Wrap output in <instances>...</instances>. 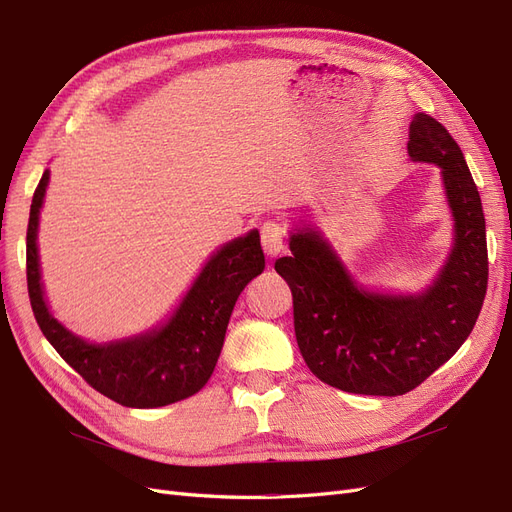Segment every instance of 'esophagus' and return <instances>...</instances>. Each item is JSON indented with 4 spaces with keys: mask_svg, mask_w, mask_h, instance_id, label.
Masks as SVG:
<instances>
[{
    "mask_svg": "<svg viewBox=\"0 0 512 512\" xmlns=\"http://www.w3.org/2000/svg\"><path fill=\"white\" fill-rule=\"evenodd\" d=\"M285 236L287 229L283 223L278 221H266L261 225V246L270 257H276L285 249Z\"/></svg>",
    "mask_w": 512,
    "mask_h": 512,
    "instance_id": "34e87169",
    "label": "esophagus"
}]
</instances>
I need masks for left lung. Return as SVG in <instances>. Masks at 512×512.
<instances>
[{"mask_svg":"<svg viewBox=\"0 0 512 512\" xmlns=\"http://www.w3.org/2000/svg\"><path fill=\"white\" fill-rule=\"evenodd\" d=\"M408 153L436 163L455 217V246L434 287L417 298L355 287L312 229L291 236L274 270L293 295L300 353L319 381L361 395H402L449 361L481 315L489 261L485 214L457 142L430 114H415Z\"/></svg>","mask_w":512,"mask_h":512,"instance_id":"obj_1","label":"left lung"}]
</instances>
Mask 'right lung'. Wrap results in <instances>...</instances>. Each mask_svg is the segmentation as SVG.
<instances>
[{"label": "right lung", "instance_id": "obj_1", "mask_svg": "<svg viewBox=\"0 0 512 512\" xmlns=\"http://www.w3.org/2000/svg\"><path fill=\"white\" fill-rule=\"evenodd\" d=\"M46 185L48 170L34 191L27 223L29 302L46 340L95 391L121 406L157 408L200 391L217 366L238 295L266 268L259 232L210 257L166 327L106 346L89 344L57 323L44 304L36 232Z\"/></svg>", "mask_w": 512, "mask_h": 512}]
</instances>
